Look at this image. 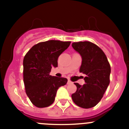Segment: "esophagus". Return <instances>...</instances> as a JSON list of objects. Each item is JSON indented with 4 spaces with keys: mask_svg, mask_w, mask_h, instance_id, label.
<instances>
[{
    "mask_svg": "<svg viewBox=\"0 0 129 129\" xmlns=\"http://www.w3.org/2000/svg\"><path fill=\"white\" fill-rule=\"evenodd\" d=\"M72 84V82L70 80H69L68 82H67V84Z\"/></svg>",
    "mask_w": 129,
    "mask_h": 129,
    "instance_id": "34e87169",
    "label": "esophagus"
}]
</instances>
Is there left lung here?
I'll return each mask as SVG.
<instances>
[{
	"label": "left lung",
	"mask_w": 129,
	"mask_h": 129,
	"mask_svg": "<svg viewBox=\"0 0 129 129\" xmlns=\"http://www.w3.org/2000/svg\"><path fill=\"white\" fill-rule=\"evenodd\" d=\"M72 46L82 59L79 71L86 75L84 85L74 83L77 90L72 99L80 107L92 108L101 101L109 85L110 63L103 50L90 42H74Z\"/></svg>",
	"instance_id": "obj_1"
}]
</instances>
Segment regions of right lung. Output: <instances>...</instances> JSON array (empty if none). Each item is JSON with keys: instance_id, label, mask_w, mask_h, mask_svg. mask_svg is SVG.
<instances>
[{"instance_id": "right-lung-1", "label": "right lung", "mask_w": 129, "mask_h": 129, "mask_svg": "<svg viewBox=\"0 0 129 129\" xmlns=\"http://www.w3.org/2000/svg\"><path fill=\"white\" fill-rule=\"evenodd\" d=\"M71 43L55 40L39 42L25 55V89L30 101L37 107H47L52 104L57 90L67 84L66 78L52 77L50 72L52 67H57L58 57Z\"/></svg>"}]
</instances>
